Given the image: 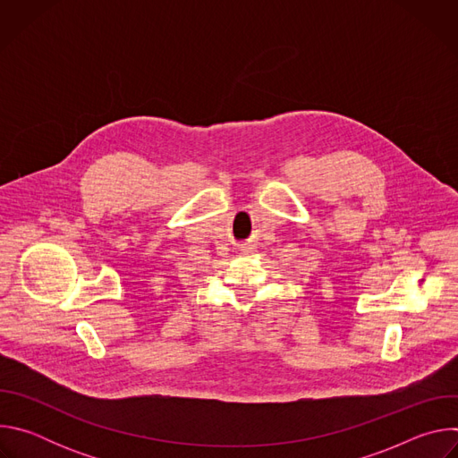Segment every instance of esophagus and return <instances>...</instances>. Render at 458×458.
Here are the masks:
<instances>
[{"label": "esophagus", "instance_id": "1", "mask_svg": "<svg viewBox=\"0 0 458 458\" xmlns=\"http://www.w3.org/2000/svg\"><path fill=\"white\" fill-rule=\"evenodd\" d=\"M253 251H255V246H253V244L242 246V253H253Z\"/></svg>", "mask_w": 458, "mask_h": 458}]
</instances>
